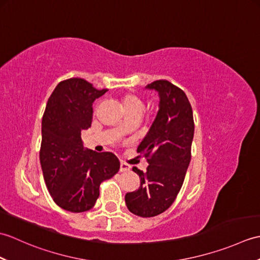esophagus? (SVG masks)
<instances>
[{
	"instance_id": "34e87169",
	"label": "esophagus",
	"mask_w": 260,
	"mask_h": 260,
	"mask_svg": "<svg viewBox=\"0 0 260 260\" xmlns=\"http://www.w3.org/2000/svg\"><path fill=\"white\" fill-rule=\"evenodd\" d=\"M129 170H131V165L126 164V163H124V162L120 163V168H119L120 172H127V171H129Z\"/></svg>"
}]
</instances>
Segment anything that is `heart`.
<instances>
[{
	"label": "heart",
	"mask_w": 260,
	"mask_h": 260,
	"mask_svg": "<svg viewBox=\"0 0 260 260\" xmlns=\"http://www.w3.org/2000/svg\"><path fill=\"white\" fill-rule=\"evenodd\" d=\"M120 103L123 105V108L127 115L132 114H142L143 112V102L139 96H136L135 93H125L120 97ZM119 131H124V126L119 127Z\"/></svg>",
	"instance_id": "obj_1"
}]
</instances>
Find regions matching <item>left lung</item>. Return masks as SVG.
<instances>
[{"mask_svg": "<svg viewBox=\"0 0 260 260\" xmlns=\"http://www.w3.org/2000/svg\"><path fill=\"white\" fill-rule=\"evenodd\" d=\"M145 89L158 93V112L150 131L137 147L145 156L146 172L133 168L141 184L126 193L132 213L150 218L169 209L180 192L191 161L194 121L191 104L184 91L168 80H156Z\"/></svg>", "mask_w": 260, "mask_h": 260, "instance_id": "obj_1", "label": "left lung"}]
</instances>
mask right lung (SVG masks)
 Returning <instances> with one entry per match:
<instances>
[{"label":"right lung","mask_w":260,"mask_h":260,"mask_svg":"<svg viewBox=\"0 0 260 260\" xmlns=\"http://www.w3.org/2000/svg\"><path fill=\"white\" fill-rule=\"evenodd\" d=\"M106 91L85 79L70 78L59 82L48 99L40 163L49 193L67 211L91 209L99 197V185L120 168L113 153H96L82 146L81 131L91 126L92 103Z\"/></svg>","instance_id":"add662e5"}]
</instances>
